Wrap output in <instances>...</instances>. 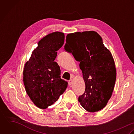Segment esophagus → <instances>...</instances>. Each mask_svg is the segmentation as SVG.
Returning <instances> with one entry per match:
<instances>
[{"mask_svg": "<svg viewBox=\"0 0 134 134\" xmlns=\"http://www.w3.org/2000/svg\"><path fill=\"white\" fill-rule=\"evenodd\" d=\"M68 84H69V85L70 86L71 85V84H72V80L71 79H70V80H69V81H68Z\"/></svg>", "mask_w": 134, "mask_h": 134, "instance_id": "obj_1", "label": "esophagus"}]
</instances>
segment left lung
Returning a JSON list of instances; mask_svg holds the SVG:
<instances>
[{
  "label": "left lung",
  "instance_id": "1",
  "mask_svg": "<svg viewBox=\"0 0 134 134\" xmlns=\"http://www.w3.org/2000/svg\"><path fill=\"white\" fill-rule=\"evenodd\" d=\"M66 40L64 49L80 62L85 84L78 100L86 111H98L106 106L114 89L116 73L112 55L94 31L69 34Z\"/></svg>",
  "mask_w": 134,
  "mask_h": 134
}]
</instances>
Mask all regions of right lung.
<instances>
[{
  "mask_svg": "<svg viewBox=\"0 0 134 134\" xmlns=\"http://www.w3.org/2000/svg\"><path fill=\"white\" fill-rule=\"evenodd\" d=\"M64 34H50L38 43L23 70V82L27 95L37 107L44 109L53 105L66 90L68 83L60 78L55 59L64 44Z\"/></svg>",
  "mask_w": 134,
  "mask_h": 134,
  "instance_id": "obj_1",
  "label": "right lung"
}]
</instances>
